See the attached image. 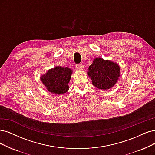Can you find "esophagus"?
<instances>
[{
  "label": "esophagus",
  "instance_id": "esophagus-1",
  "mask_svg": "<svg viewBox=\"0 0 155 155\" xmlns=\"http://www.w3.org/2000/svg\"><path fill=\"white\" fill-rule=\"evenodd\" d=\"M76 68L78 69V70H83L84 69V65L82 63H80L78 64H77Z\"/></svg>",
  "mask_w": 155,
  "mask_h": 155
}]
</instances>
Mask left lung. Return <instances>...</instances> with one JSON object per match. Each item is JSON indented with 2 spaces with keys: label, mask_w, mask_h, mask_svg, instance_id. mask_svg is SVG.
<instances>
[{
  "label": "left lung",
  "mask_w": 155,
  "mask_h": 155,
  "mask_svg": "<svg viewBox=\"0 0 155 155\" xmlns=\"http://www.w3.org/2000/svg\"><path fill=\"white\" fill-rule=\"evenodd\" d=\"M119 66L110 61L96 58L89 67L88 75L97 88L105 90L112 87L119 77Z\"/></svg>",
  "instance_id": "left-lung-1"
}]
</instances>
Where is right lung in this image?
Masks as SVG:
<instances>
[{
	"mask_svg": "<svg viewBox=\"0 0 155 155\" xmlns=\"http://www.w3.org/2000/svg\"><path fill=\"white\" fill-rule=\"evenodd\" d=\"M72 71L68 68L57 66L41 77V81L51 93L62 94L68 89Z\"/></svg>",
	"mask_w": 155,
	"mask_h": 155,
	"instance_id": "1",
	"label": "right lung"
}]
</instances>
